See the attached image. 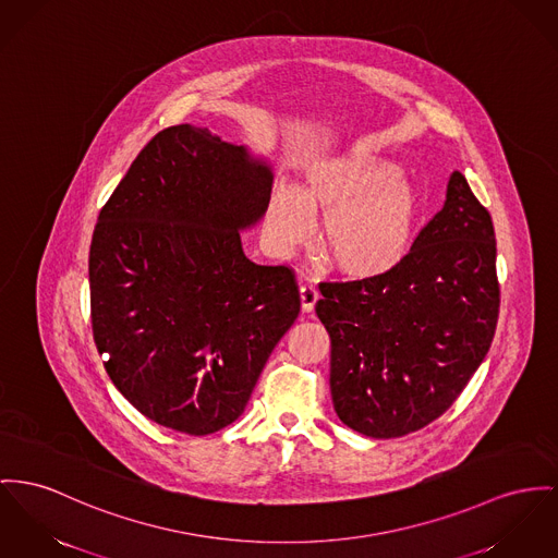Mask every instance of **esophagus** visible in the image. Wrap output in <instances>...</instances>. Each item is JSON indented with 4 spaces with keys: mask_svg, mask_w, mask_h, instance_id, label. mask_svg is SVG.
<instances>
[{
    "mask_svg": "<svg viewBox=\"0 0 558 558\" xmlns=\"http://www.w3.org/2000/svg\"><path fill=\"white\" fill-rule=\"evenodd\" d=\"M319 300V294L313 286H302L300 288V304H302V311L304 313H311L315 308V302Z\"/></svg>",
    "mask_w": 558,
    "mask_h": 558,
    "instance_id": "obj_1",
    "label": "esophagus"
}]
</instances>
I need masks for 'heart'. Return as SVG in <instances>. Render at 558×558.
<instances>
[{
    "label": "heart",
    "mask_w": 558,
    "mask_h": 558,
    "mask_svg": "<svg viewBox=\"0 0 558 558\" xmlns=\"http://www.w3.org/2000/svg\"><path fill=\"white\" fill-rule=\"evenodd\" d=\"M324 216L319 247L330 266L353 281H374L409 258L421 201L402 167L380 154L353 149L313 160L300 187L277 184L266 207V234L290 252Z\"/></svg>",
    "instance_id": "obj_1"
}]
</instances>
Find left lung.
<instances>
[{"instance_id": "left-lung-1", "label": "left lung", "mask_w": 558, "mask_h": 558, "mask_svg": "<svg viewBox=\"0 0 558 558\" xmlns=\"http://www.w3.org/2000/svg\"><path fill=\"white\" fill-rule=\"evenodd\" d=\"M495 256L490 216L452 171L445 207L393 272L319 286L315 313L332 340L330 391L347 427L400 438L450 409L493 342Z\"/></svg>"}]
</instances>
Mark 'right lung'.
Segmentation results:
<instances>
[{"mask_svg":"<svg viewBox=\"0 0 558 558\" xmlns=\"http://www.w3.org/2000/svg\"><path fill=\"white\" fill-rule=\"evenodd\" d=\"M272 165L209 129L151 137L99 214L88 279L93 336L116 389L149 421L207 436L236 421L300 313L288 266H260Z\"/></svg>","mask_w":558,"mask_h":558,"instance_id":"right-lung-1","label":"right lung"}]
</instances>
